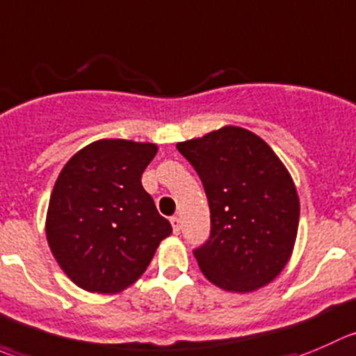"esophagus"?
Instances as JSON below:
<instances>
[{"label": "esophagus", "mask_w": 356, "mask_h": 356, "mask_svg": "<svg viewBox=\"0 0 356 356\" xmlns=\"http://www.w3.org/2000/svg\"><path fill=\"white\" fill-rule=\"evenodd\" d=\"M170 222H172V229H174V234L181 233V219H179L177 216H174L170 219Z\"/></svg>", "instance_id": "1"}]
</instances>
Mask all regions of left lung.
I'll use <instances>...</instances> for the list:
<instances>
[{
	"instance_id": "left-lung-1",
	"label": "left lung",
	"mask_w": 356,
	"mask_h": 356,
	"mask_svg": "<svg viewBox=\"0 0 356 356\" xmlns=\"http://www.w3.org/2000/svg\"><path fill=\"white\" fill-rule=\"evenodd\" d=\"M205 188L210 238L195 257L207 280L234 294L271 284L294 250L299 196L284 161L264 140L226 125L177 143Z\"/></svg>"
}]
</instances>
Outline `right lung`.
<instances>
[{
    "mask_svg": "<svg viewBox=\"0 0 356 356\" xmlns=\"http://www.w3.org/2000/svg\"><path fill=\"white\" fill-rule=\"evenodd\" d=\"M153 143L99 139L69 158L48 202L44 233L60 270L86 292L136 284L172 226L143 188Z\"/></svg>",
    "mask_w": 356,
    "mask_h": 356,
    "instance_id": "1",
    "label": "right lung"
}]
</instances>
